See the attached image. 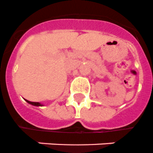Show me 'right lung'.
<instances>
[{"mask_svg": "<svg viewBox=\"0 0 153 153\" xmlns=\"http://www.w3.org/2000/svg\"><path fill=\"white\" fill-rule=\"evenodd\" d=\"M24 100H25V99H24ZM25 101H26L27 102H28L29 104L33 105V106H35V107H42V106H44L43 104H42V103H40V102H30V101H28V100H25Z\"/></svg>", "mask_w": 153, "mask_h": 153, "instance_id": "1", "label": "right lung"}]
</instances>
